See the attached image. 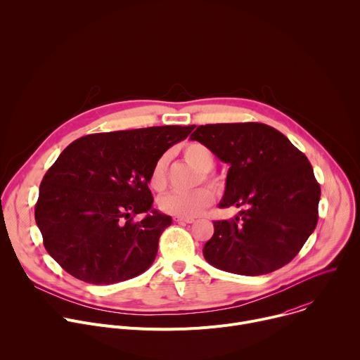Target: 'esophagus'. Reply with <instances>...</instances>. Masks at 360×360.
<instances>
[{
	"instance_id": "34e87169",
	"label": "esophagus",
	"mask_w": 360,
	"mask_h": 360,
	"mask_svg": "<svg viewBox=\"0 0 360 360\" xmlns=\"http://www.w3.org/2000/svg\"><path fill=\"white\" fill-rule=\"evenodd\" d=\"M174 221H175V222H185V224H192V222H195L193 218H186V217H175Z\"/></svg>"
}]
</instances>
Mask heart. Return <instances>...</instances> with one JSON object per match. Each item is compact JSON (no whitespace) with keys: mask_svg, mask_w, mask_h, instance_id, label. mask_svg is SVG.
<instances>
[{"mask_svg":"<svg viewBox=\"0 0 360 360\" xmlns=\"http://www.w3.org/2000/svg\"><path fill=\"white\" fill-rule=\"evenodd\" d=\"M182 155L188 164L202 172V179L210 182L214 186H219L221 181L218 176L211 174L210 171L214 167V153L212 150L203 143L189 142L184 146ZM149 186L162 192L168 186V174H167V157H161L153 164L149 178ZM214 200V192L207 188H196L191 192H171L160 199V208L162 212L174 217H186L192 218L202 214L207 210Z\"/></svg>","mask_w":360,"mask_h":360,"instance_id":"obj_1","label":"heart"}]
</instances>
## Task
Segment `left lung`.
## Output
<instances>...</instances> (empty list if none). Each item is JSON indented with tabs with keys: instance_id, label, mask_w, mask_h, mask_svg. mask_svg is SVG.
Instances as JSON below:
<instances>
[{
	"instance_id": "obj_1",
	"label": "left lung",
	"mask_w": 360,
	"mask_h": 360,
	"mask_svg": "<svg viewBox=\"0 0 360 360\" xmlns=\"http://www.w3.org/2000/svg\"><path fill=\"white\" fill-rule=\"evenodd\" d=\"M192 141L229 164L219 208H242L215 221L203 246L212 266L265 275L289 264L318 224L321 186L311 162L283 134L259 122L199 125Z\"/></svg>"
}]
</instances>
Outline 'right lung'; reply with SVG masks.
Wrapping results in <instances>:
<instances>
[{"mask_svg":"<svg viewBox=\"0 0 360 360\" xmlns=\"http://www.w3.org/2000/svg\"><path fill=\"white\" fill-rule=\"evenodd\" d=\"M193 125L149 127L78 138L39 185L35 222L44 246L74 278L111 285L145 272L171 217L152 210L149 172ZM148 210L142 221L133 218Z\"/></svg>","mask_w":360,"mask_h":360,"instance_id":"1","label":"right lung"}]
</instances>
